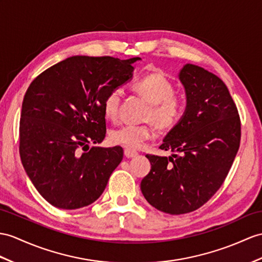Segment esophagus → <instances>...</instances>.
Instances as JSON below:
<instances>
[{"mask_svg":"<svg viewBox=\"0 0 262 262\" xmlns=\"http://www.w3.org/2000/svg\"><path fill=\"white\" fill-rule=\"evenodd\" d=\"M124 156L126 158H135L138 156V152L135 150H130V149H124Z\"/></svg>","mask_w":262,"mask_h":262,"instance_id":"34e87169","label":"esophagus"}]
</instances>
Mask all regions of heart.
Wrapping results in <instances>:
<instances>
[{
  "label": "heart",
  "instance_id": "obj_1",
  "mask_svg": "<svg viewBox=\"0 0 262 262\" xmlns=\"http://www.w3.org/2000/svg\"><path fill=\"white\" fill-rule=\"evenodd\" d=\"M131 89L150 104L145 113V120H151L161 129H171L180 122L186 109V103L179 95H174V85L160 73H151L132 83ZM120 91L112 90L102 102L105 119L116 121L119 114ZM156 132L150 124L123 125L110 132L113 144L125 149L139 150L155 139Z\"/></svg>",
  "mask_w": 262,
  "mask_h": 262
}]
</instances>
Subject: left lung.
I'll return each mask as SVG.
<instances>
[{
  "label": "left lung",
  "mask_w": 262,
  "mask_h": 262,
  "mask_svg": "<svg viewBox=\"0 0 262 262\" xmlns=\"http://www.w3.org/2000/svg\"><path fill=\"white\" fill-rule=\"evenodd\" d=\"M179 80L186 91V111L160 145L173 153L169 158L146 155L151 170L141 181L146 201L170 214L194 211L219 190L241 137L237 106L220 78L188 63Z\"/></svg>",
  "instance_id": "left-lung-1"
}]
</instances>
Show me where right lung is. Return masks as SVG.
I'll use <instances>...</instances> for the list:
<instances>
[{
    "label": "right lung",
    "instance_id": "1",
    "mask_svg": "<svg viewBox=\"0 0 262 262\" xmlns=\"http://www.w3.org/2000/svg\"><path fill=\"white\" fill-rule=\"evenodd\" d=\"M139 60L75 55L30 84L22 103L20 156L33 186L52 206L73 210L91 205L122 161L121 146L89 143L103 141L102 102L132 79V64Z\"/></svg>",
    "mask_w": 262,
    "mask_h": 262
}]
</instances>
